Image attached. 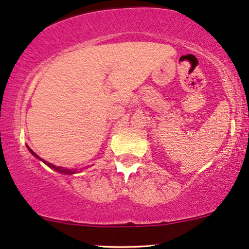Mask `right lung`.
<instances>
[{
  "mask_svg": "<svg viewBox=\"0 0 249 249\" xmlns=\"http://www.w3.org/2000/svg\"><path fill=\"white\" fill-rule=\"evenodd\" d=\"M28 149H30V152H31V154H33V155H34V156H36V157H37V159H39V160H41V159H40V157H39V156H37V155H36V153H34V152H33V150H32V149H31V148H30V147H28ZM41 161H42V162H45V161H43V160H41ZM45 163H46V164H47V165H48V166H49V168L54 169V170H56V171H57V172H61V174H65V175H72V174H75V170H73V169H64V168H62V166H56V165H54V164H52V163H48V162H45Z\"/></svg>",
  "mask_w": 249,
  "mask_h": 249,
  "instance_id": "1",
  "label": "right lung"
}]
</instances>
